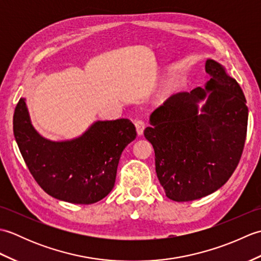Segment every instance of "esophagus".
Returning <instances> with one entry per match:
<instances>
[{
	"mask_svg": "<svg viewBox=\"0 0 261 261\" xmlns=\"http://www.w3.org/2000/svg\"><path fill=\"white\" fill-rule=\"evenodd\" d=\"M135 125L137 127L138 135L141 136L143 134V130H145V127H146V122L143 121V120H137L135 122Z\"/></svg>",
	"mask_w": 261,
	"mask_h": 261,
	"instance_id": "esophagus-1",
	"label": "esophagus"
}]
</instances>
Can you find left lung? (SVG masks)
<instances>
[{
  "label": "left lung",
  "instance_id": "obj_1",
  "mask_svg": "<svg viewBox=\"0 0 261 261\" xmlns=\"http://www.w3.org/2000/svg\"><path fill=\"white\" fill-rule=\"evenodd\" d=\"M203 88L170 96L150 115L146 139L154 150L156 173L166 196L194 201L222 187L233 174L245 147L248 107L240 85L222 66L206 60Z\"/></svg>",
  "mask_w": 261,
  "mask_h": 261
}]
</instances>
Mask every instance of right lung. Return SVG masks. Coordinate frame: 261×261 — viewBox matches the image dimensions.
Instances as JSON below:
<instances>
[{
  "mask_svg": "<svg viewBox=\"0 0 261 261\" xmlns=\"http://www.w3.org/2000/svg\"><path fill=\"white\" fill-rule=\"evenodd\" d=\"M13 132L32 177L49 195L75 204H93L112 191L123 149L137 137L129 119L97 121L82 137L53 142L33 129L20 98Z\"/></svg>",
  "mask_w": 261,
  "mask_h": 261,
  "instance_id": "right-lung-1",
  "label": "right lung"
}]
</instances>
